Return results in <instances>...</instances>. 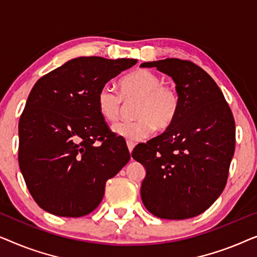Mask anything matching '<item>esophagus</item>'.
<instances>
[{"mask_svg":"<svg viewBox=\"0 0 257 257\" xmlns=\"http://www.w3.org/2000/svg\"><path fill=\"white\" fill-rule=\"evenodd\" d=\"M127 147H128L130 153H132L133 149H135V144H133V143H127Z\"/></svg>","mask_w":257,"mask_h":257,"instance_id":"1","label":"esophagus"}]
</instances>
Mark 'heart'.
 <instances>
[{"mask_svg": "<svg viewBox=\"0 0 257 257\" xmlns=\"http://www.w3.org/2000/svg\"><path fill=\"white\" fill-rule=\"evenodd\" d=\"M120 92L111 85L98 91L97 106L101 117L114 121L119 117L122 103L135 101L132 121H120L112 126V131L128 143L146 139L154 128L163 132L170 128L180 110L181 99L178 90L163 84L159 75L150 70H136L119 80Z\"/></svg>", "mask_w": 257, "mask_h": 257, "instance_id": "heart-1", "label": "heart"}]
</instances>
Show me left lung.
<instances>
[{"label": "left lung", "instance_id": "8db88e82", "mask_svg": "<svg viewBox=\"0 0 257 257\" xmlns=\"http://www.w3.org/2000/svg\"><path fill=\"white\" fill-rule=\"evenodd\" d=\"M140 66L172 77L181 99L173 125L132 152L146 170L143 203L160 219L194 217L226 187L235 151L233 113L214 79L194 63L166 58Z\"/></svg>", "mask_w": 257, "mask_h": 257}]
</instances>
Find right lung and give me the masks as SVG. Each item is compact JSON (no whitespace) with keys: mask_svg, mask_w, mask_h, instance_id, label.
<instances>
[{"mask_svg":"<svg viewBox=\"0 0 257 257\" xmlns=\"http://www.w3.org/2000/svg\"><path fill=\"white\" fill-rule=\"evenodd\" d=\"M136 63L73 58L38 79L30 91L19 124V164L31 196L48 213L90 214L103 199L106 181L128 163L126 143L100 115L97 94Z\"/></svg>","mask_w":257,"mask_h":257,"instance_id":"obj_1","label":"right lung"}]
</instances>
